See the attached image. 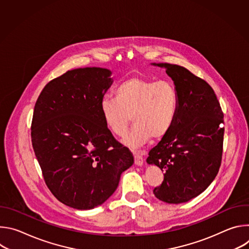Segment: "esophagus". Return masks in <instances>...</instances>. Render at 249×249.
I'll use <instances>...</instances> for the list:
<instances>
[{"instance_id":"obj_1","label":"esophagus","mask_w":249,"mask_h":249,"mask_svg":"<svg viewBox=\"0 0 249 249\" xmlns=\"http://www.w3.org/2000/svg\"><path fill=\"white\" fill-rule=\"evenodd\" d=\"M134 159H135V164L137 165H142L144 162V159L139 153L134 152Z\"/></svg>"}]
</instances>
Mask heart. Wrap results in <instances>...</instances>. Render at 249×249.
Instances as JSON below:
<instances>
[{
    "label": "heart",
    "mask_w": 249,
    "mask_h": 249,
    "mask_svg": "<svg viewBox=\"0 0 249 249\" xmlns=\"http://www.w3.org/2000/svg\"><path fill=\"white\" fill-rule=\"evenodd\" d=\"M103 121L111 133L123 137L132 121L134 127L124 143L139 148L153 137L160 139L171 129L178 110V95L167 81L131 77L114 91V99H103L100 105Z\"/></svg>",
    "instance_id": "b5f03b06"
}]
</instances>
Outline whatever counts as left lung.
Listing matches in <instances>:
<instances>
[{
    "instance_id": "8db88e82",
    "label": "left lung",
    "mask_w": 249,
    "mask_h": 249,
    "mask_svg": "<svg viewBox=\"0 0 249 249\" xmlns=\"http://www.w3.org/2000/svg\"><path fill=\"white\" fill-rule=\"evenodd\" d=\"M165 68L178 95V110L169 132L147 159L164 172L155 196L169 204L187 202L215 179L224 144V113L216 93L203 79L178 65L153 64Z\"/></svg>"
}]
</instances>
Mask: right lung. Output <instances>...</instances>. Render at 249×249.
<instances>
[{
	"label": "right lung",
	"instance_id": "right-lung-1",
	"mask_svg": "<svg viewBox=\"0 0 249 249\" xmlns=\"http://www.w3.org/2000/svg\"><path fill=\"white\" fill-rule=\"evenodd\" d=\"M103 68H79L50 81L34 106L32 147L51 193L78 210L101 205L134 163L106 127L100 110L112 84Z\"/></svg>",
	"mask_w": 249,
	"mask_h": 249
}]
</instances>
